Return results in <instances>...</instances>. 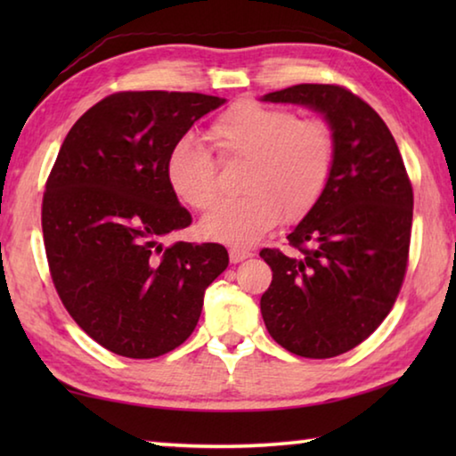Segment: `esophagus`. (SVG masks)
Masks as SVG:
<instances>
[{
  "mask_svg": "<svg viewBox=\"0 0 456 456\" xmlns=\"http://www.w3.org/2000/svg\"><path fill=\"white\" fill-rule=\"evenodd\" d=\"M253 253L249 249H243V247H231L229 249V259L231 264H239V261H243L247 257H251Z\"/></svg>",
  "mask_w": 456,
  "mask_h": 456,
  "instance_id": "34e87169",
  "label": "esophagus"
}]
</instances>
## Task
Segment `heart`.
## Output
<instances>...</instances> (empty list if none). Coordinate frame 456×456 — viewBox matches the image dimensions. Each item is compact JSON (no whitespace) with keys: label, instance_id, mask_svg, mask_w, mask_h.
I'll return each mask as SVG.
<instances>
[{"label":"heart","instance_id":"obj_1","mask_svg":"<svg viewBox=\"0 0 456 456\" xmlns=\"http://www.w3.org/2000/svg\"><path fill=\"white\" fill-rule=\"evenodd\" d=\"M221 160H245L241 197L223 200L200 223L203 235L249 245L277 219L297 223L326 195L336 171L338 141L326 120L302 118L296 110L257 100H239L209 128ZM168 187L184 205L209 211L219 199V168L211 152L184 138L165 165Z\"/></svg>","mask_w":456,"mask_h":456}]
</instances>
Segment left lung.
Returning a JSON list of instances; mask_svg holds the SVG:
<instances>
[{
	"mask_svg": "<svg viewBox=\"0 0 456 456\" xmlns=\"http://www.w3.org/2000/svg\"><path fill=\"white\" fill-rule=\"evenodd\" d=\"M269 102L320 110L338 141L336 171L320 205L265 249L272 285L261 315L277 344L302 358H334L380 326L403 288L412 233V184L378 112L338 84H297Z\"/></svg>",
	"mask_w": 456,
	"mask_h": 456,
	"instance_id": "left-lung-1",
	"label": "left lung"
}]
</instances>
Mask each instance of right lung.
Wrapping results in <instances>:
<instances>
[{
	"label": "right lung",
	"instance_id": "obj_1",
	"mask_svg": "<svg viewBox=\"0 0 456 456\" xmlns=\"http://www.w3.org/2000/svg\"><path fill=\"white\" fill-rule=\"evenodd\" d=\"M223 102L199 92H114L70 128L45 181L53 288L74 322L118 356L157 358L181 346L205 289L229 265L219 243H159L192 221L168 187V152Z\"/></svg>",
	"mask_w": 456,
	"mask_h": 456
}]
</instances>
